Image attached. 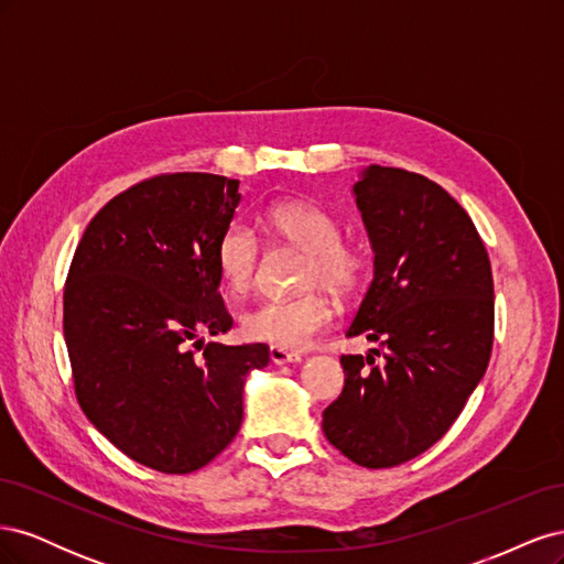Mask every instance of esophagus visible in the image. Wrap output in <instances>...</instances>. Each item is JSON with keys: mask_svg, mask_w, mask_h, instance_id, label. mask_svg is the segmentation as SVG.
Instances as JSON below:
<instances>
[{"mask_svg": "<svg viewBox=\"0 0 564 564\" xmlns=\"http://www.w3.org/2000/svg\"><path fill=\"white\" fill-rule=\"evenodd\" d=\"M270 360L275 365H294L303 360V355L294 350H284V348H270Z\"/></svg>", "mask_w": 564, "mask_h": 564, "instance_id": "obj_1", "label": "esophagus"}]
</instances>
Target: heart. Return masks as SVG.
<instances>
[{
	"mask_svg": "<svg viewBox=\"0 0 564 564\" xmlns=\"http://www.w3.org/2000/svg\"><path fill=\"white\" fill-rule=\"evenodd\" d=\"M265 226L282 242L305 251L299 284L308 292L261 301L245 313L242 329L249 338L272 348L303 350L336 315V305L322 286L336 296H352L367 280L369 256L357 242L340 237L338 218L313 202H275L265 212ZM259 256V240L247 226L230 224L218 235L214 263L230 294L242 296L253 286Z\"/></svg>",
	"mask_w": 564,
	"mask_h": 564,
	"instance_id": "heart-1",
	"label": "heart"
}]
</instances>
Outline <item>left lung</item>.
Here are the masks:
<instances>
[{
	"instance_id": "obj_1",
	"label": "left lung",
	"mask_w": 564,
	"mask_h": 564,
	"mask_svg": "<svg viewBox=\"0 0 564 564\" xmlns=\"http://www.w3.org/2000/svg\"><path fill=\"white\" fill-rule=\"evenodd\" d=\"M373 247V280L340 355L346 386L322 414L332 445L365 468H392L445 435L485 377L494 280L466 209L435 181L371 164L355 183Z\"/></svg>"
}]
</instances>
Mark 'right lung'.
Returning a JSON list of instances; mask_svg holds the SVG:
<instances>
[{
    "label": "right lung",
    "mask_w": 564,
    "mask_h": 564,
    "mask_svg": "<svg viewBox=\"0 0 564 564\" xmlns=\"http://www.w3.org/2000/svg\"><path fill=\"white\" fill-rule=\"evenodd\" d=\"M240 181L160 174L112 197L67 270L63 334L82 412L152 470L207 466L242 425V388L265 344L202 346L232 317L214 263Z\"/></svg>",
    "instance_id": "1"
}]
</instances>
